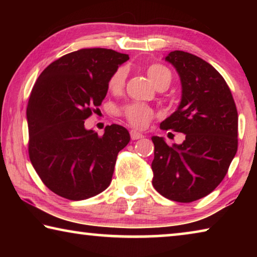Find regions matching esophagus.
I'll list each match as a JSON object with an SVG mask.
<instances>
[{
	"instance_id": "esophagus-1",
	"label": "esophagus",
	"mask_w": 257,
	"mask_h": 257,
	"mask_svg": "<svg viewBox=\"0 0 257 257\" xmlns=\"http://www.w3.org/2000/svg\"><path fill=\"white\" fill-rule=\"evenodd\" d=\"M130 137H132V139H134V141H136V139L144 138V135L137 132V130H132V132H130Z\"/></svg>"
}]
</instances>
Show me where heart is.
Wrapping results in <instances>:
<instances>
[{"label": "heart", "mask_w": 257, "mask_h": 257, "mask_svg": "<svg viewBox=\"0 0 257 257\" xmlns=\"http://www.w3.org/2000/svg\"><path fill=\"white\" fill-rule=\"evenodd\" d=\"M125 72L124 68H119L108 81V87L112 92H120L123 88L125 81ZM147 76L156 88L161 86L168 85L171 82V72L168 68H165L162 64H152L147 68ZM122 115L128 122L136 128H143L150 122L153 118V112L150 107H147L144 104L132 103L129 105L124 106L122 110Z\"/></svg>", "instance_id": "heart-1"}]
</instances>
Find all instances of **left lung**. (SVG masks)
I'll list each match as a JSON object with an SVG mask.
<instances>
[{
    "mask_svg": "<svg viewBox=\"0 0 257 257\" xmlns=\"http://www.w3.org/2000/svg\"><path fill=\"white\" fill-rule=\"evenodd\" d=\"M164 59L180 77L181 99L160 127L186 137L172 146L152 137V184L165 198L190 203L212 193L227 175L237 153L238 113L227 82L210 63L184 51Z\"/></svg>",
    "mask_w": 257,
    "mask_h": 257,
    "instance_id": "1",
    "label": "left lung"
}]
</instances>
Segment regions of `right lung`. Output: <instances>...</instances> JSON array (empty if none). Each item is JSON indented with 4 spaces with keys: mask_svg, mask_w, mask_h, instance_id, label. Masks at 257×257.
I'll use <instances>...</instances> for the list:
<instances>
[{
    "mask_svg": "<svg viewBox=\"0 0 257 257\" xmlns=\"http://www.w3.org/2000/svg\"><path fill=\"white\" fill-rule=\"evenodd\" d=\"M128 54L82 49L52 62L30 93L27 105L29 158L50 190L70 201L96 196L111 184L128 130L111 124L98 136L85 128L93 107L101 105L108 81Z\"/></svg>",
    "mask_w": 257,
    "mask_h": 257,
    "instance_id": "obj_1",
    "label": "right lung"
}]
</instances>
